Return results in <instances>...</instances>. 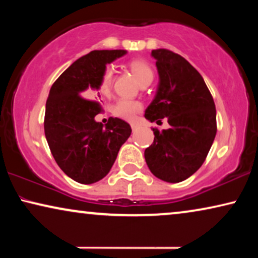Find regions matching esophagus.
Segmentation results:
<instances>
[{
    "instance_id": "34e87169",
    "label": "esophagus",
    "mask_w": 258,
    "mask_h": 258,
    "mask_svg": "<svg viewBox=\"0 0 258 258\" xmlns=\"http://www.w3.org/2000/svg\"><path fill=\"white\" fill-rule=\"evenodd\" d=\"M132 129H133V132H135V130L137 129V124H132Z\"/></svg>"
}]
</instances>
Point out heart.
Segmentation results:
<instances>
[{
	"label": "heart",
	"instance_id": "obj_1",
	"mask_svg": "<svg viewBox=\"0 0 258 258\" xmlns=\"http://www.w3.org/2000/svg\"><path fill=\"white\" fill-rule=\"evenodd\" d=\"M129 68L141 86H143L146 83H151V81L154 79L153 69L150 68V66L147 62L135 59V61H132L129 63ZM112 83H114V73H112L110 68H105L103 73L101 74L100 81H98V93L102 96H110L112 90ZM141 110H142V104L140 102L125 100V98L118 100L114 104V107H112V114H114V116L118 118L125 119V121H134L135 116Z\"/></svg>",
	"mask_w": 258,
	"mask_h": 258
}]
</instances>
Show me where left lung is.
Segmentation results:
<instances>
[{
  "mask_svg": "<svg viewBox=\"0 0 258 258\" xmlns=\"http://www.w3.org/2000/svg\"><path fill=\"white\" fill-rule=\"evenodd\" d=\"M160 86L147 108L150 122L167 117L170 128H153L154 142L144 151L150 171L169 183L182 182L206 161L216 136V108L201 74L181 55L167 49L151 51Z\"/></svg>",
  "mask_w": 258,
  "mask_h": 258,
  "instance_id": "left-lung-1",
  "label": "left lung"
}]
</instances>
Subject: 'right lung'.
Returning <instances> with one entry per match:
<instances>
[{
    "label": "right lung",
    "mask_w": 258,
    "mask_h": 258,
    "mask_svg": "<svg viewBox=\"0 0 258 258\" xmlns=\"http://www.w3.org/2000/svg\"><path fill=\"white\" fill-rule=\"evenodd\" d=\"M125 50H94L73 63L55 81L45 103L44 134L56 163L74 181L91 184L110 171L132 128L117 117L103 126L95 116L103 110L94 100L105 64Z\"/></svg>",
    "instance_id": "1"
}]
</instances>
